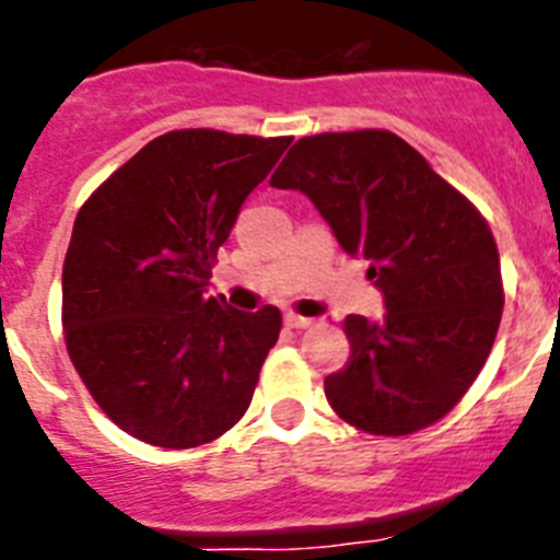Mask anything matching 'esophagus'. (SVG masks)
<instances>
[{
	"label": "esophagus",
	"instance_id": "1",
	"mask_svg": "<svg viewBox=\"0 0 560 560\" xmlns=\"http://www.w3.org/2000/svg\"><path fill=\"white\" fill-rule=\"evenodd\" d=\"M285 325L294 330H305V328H314L316 319H308V316H300V314H285Z\"/></svg>",
	"mask_w": 560,
	"mask_h": 560
}]
</instances>
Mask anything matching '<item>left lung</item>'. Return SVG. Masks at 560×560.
I'll list each match as a JSON object with an SVG mask.
<instances>
[{
    "label": "left lung",
    "instance_id": "left-lung-1",
    "mask_svg": "<svg viewBox=\"0 0 560 560\" xmlns=\"http://www.w3.org/2000/svg\"><path fill=\"white\" fill-rule=\"evenodd\" d=\"M271 187L305 192L348 255L370 260L381 319L350 314L348 368L325 378L341 420L412 434L454 409L502 319L499 252L485 219L393 131L296 140Z\"/></svg>",
    "mask_w": 560,
    "mask_h": 560
}]
</instances>
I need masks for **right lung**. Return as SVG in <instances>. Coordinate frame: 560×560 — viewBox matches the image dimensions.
<instances>
[{"label": "right lung", "instance_id": "1", "mask_svg": "<svg viewBox=\"0 0 560 560\" xmlns=\"http://www.w3.org/2000/svg\"><path fill=\"white\" fill-rule=\"evenodd\" d=\"M291 137L162 133L78 212L63 260V336L97 407L137 440L192 448L249 409L280 336L275 305L210 296L212 257Z\"/></svg>", "mask_w": 560, "mask_h": 560}]
</instances>
